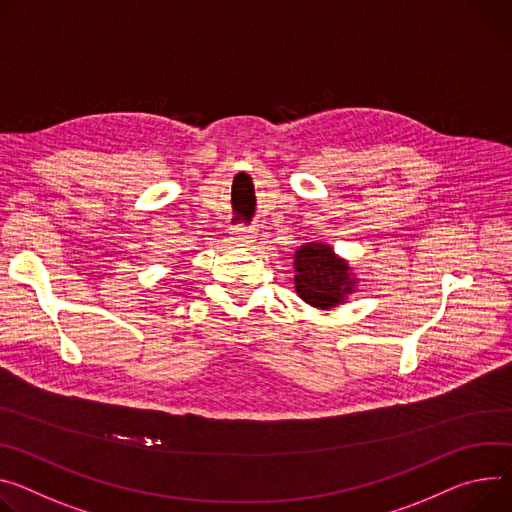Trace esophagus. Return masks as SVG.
Instances as JSON below:
<instances>
[{
    "instance_id": "obj_1",
    "label": "esophagus",
    "mask_w": 512,
    "mask_h": 512,
    "mask_svg": "<svg viewBox=\"0 0 512 512\" xmlns=\"http://www.w3.org/2000/svg\"><path fill=\"white\" fill-rule=\"evenodd\" d=\"M257 237V230L253 226H239L232 230V241L241 247H249Z\"/></svg>"
}]
</instances>
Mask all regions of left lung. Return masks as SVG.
Segmentation results:
<instances>
[{
    "label": "left lung",
    "mask_w": 512,
    "mask_h": 512,
    "mask_svg": "<svg viewBox=\"0 0 512 512\" xmlns=\"http://www.w3.org/2000/svg\"><path fill=\"white\" fill-rule=\"evenodd\" d=\"M298 296L316 308H333L355 290L357 277L345 259L324 243H306L294 255Z\"/></svg>",
    "instance_id": "left-lung-1"
}]
</instances>
